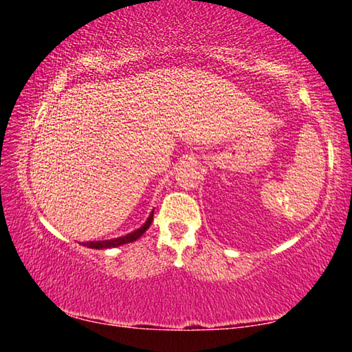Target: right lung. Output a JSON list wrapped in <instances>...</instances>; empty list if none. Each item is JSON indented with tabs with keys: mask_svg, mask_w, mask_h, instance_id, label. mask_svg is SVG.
Returning <instances> with one entry per match:
<instances>
[{
	"mask_svg": "<svg viewBox=\"0 0 352 352\" xmlns=\"http://www.w3.org/2000/svg\"><path fill=\"white\" fill-rule=\"evenodd\" d=\"M153 220V212L148 216V219L146 220V223L141 226V228L132 231L130 234H126L122 237H116V239H110V241H94V242H85L82 243V245H85L88 248H96V250H100V248H113V247H119V245H124V243H130L133 242L136 239H140V237L142 236V233L151 226Z\"/></svg>",
	"mask_w": 352,
	"mask_h": 352,
	"instance_id": "1",
	"label": "right lung"
}]
</instances>
